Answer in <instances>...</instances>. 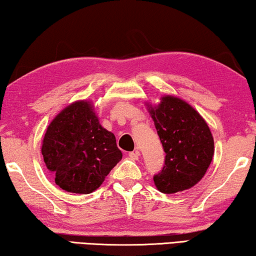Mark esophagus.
I'll use <instances>...</instances> for the list:
<instances>
[{"label": "esophagus", "mask_w": 256, "mask_h": 256, "mask_svg": "<svg viewBox=\"0 0 256 256\" xmlns=\"http://www.w3.org/2000/svg\"><path fill=\"white\" fill-rule=\"evenodd\" d=\"M138 154H138V151L136 150V151H132V152H130L128 157H130V159H132V160H138Z\"/></svg>", "instance_id": "obj_1"}]
</instances>
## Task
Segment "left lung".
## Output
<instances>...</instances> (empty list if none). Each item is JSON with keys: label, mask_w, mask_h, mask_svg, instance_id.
Segmentation results:
<instances>
[{"label": "left lung", "mask_w": 256, "mask_h": 256, "mask_svg": "<svg viewBox=\"0 0 256 256\" xmlns=\"http://www.w3.org/2000/svg\"><path fill=\"white\" fill-rule=\"evenodd\" d=\"M146 106L166 154L164 168L154 176V185L166 194L190 188L206 175L214 157L209 126L190 104L174 96Z\"/></svg>", "instance_id": "1"}]
</instances>
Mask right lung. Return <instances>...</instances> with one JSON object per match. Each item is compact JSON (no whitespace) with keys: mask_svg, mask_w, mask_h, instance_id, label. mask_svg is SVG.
<instances>
[{"mask_svg":"<svg viewBox=\"0 0 256 256\" xmlns=\"http://www.w3.org/2000/svg\"><path fill=\"white\" fill-rule=\"evenodd\" d=\"M42 154L55 183L66 192L89 194L122 159L115 136L99 124L90 102L71 104L46 130Z\"/></svg>","mask_w":256,"mask_h":256,"instance_id":"1","label":"right lung"}]
</instances>
